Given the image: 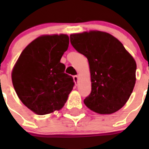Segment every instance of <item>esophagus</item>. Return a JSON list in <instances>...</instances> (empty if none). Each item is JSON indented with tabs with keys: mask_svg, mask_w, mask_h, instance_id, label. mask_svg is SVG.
Masks as SVG:
<instances>
[{
	"mask_svg": "<svg viewBox=\"0 0 149 149\" xmlns=\"http://www.w3.org/2000/svg\"><path fill=\"white\" fill-rule=\"evenodd\" d=\"M73 79H74V83H75V84H77V82H78V80H79L78 76L74 75L73 77Z\"/></svg>",
	"mask_w": 149,
	"mask_h": 149,
	"instance_id": "1",
	"label": "esophagus"
}]
</instances>
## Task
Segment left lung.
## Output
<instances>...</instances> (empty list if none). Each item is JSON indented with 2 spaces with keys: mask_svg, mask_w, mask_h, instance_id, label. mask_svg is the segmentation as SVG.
<instances>
[{
  "mask_svg": "<svg viewBox=\"0 0 149 149\" xmlns=\"http://www.w3.org/2000/svg\"><path fill=\"white\" fill-rule=\"evenodd\" d=\"M72 46L87 58L92 91L84 102L99 114H111L128 101L136 83V63L119 39L90 30L70 35Z\"/></svg>",
  "mask_w": 149,
  "mask_h": 149,
  "instance_id": "obj_1",
  "label": "left lung"
}]
</instances>
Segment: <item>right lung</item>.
Instances as JSON below:
<instances>
[{
  "instance_id": "add662e5",
  "label": "right lung",
  "mask_w": 149,
  "mask_h": 149,
  "mask_svg": "<svg viewBox=\"0 0 149 149\" xmlns=\"http://www.w3.org/2000/svg\"><path fill=\"white\" fill-rule=\"evenodd\" d=\"M68 44L66 34L40 36L23 50L13 67L12 81L17 95L37 115L63 108L73 89V78L60 63Z\"/></svg>"
}]
</instances>
